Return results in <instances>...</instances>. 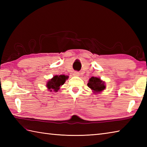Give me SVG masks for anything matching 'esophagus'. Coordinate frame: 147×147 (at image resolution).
Segmentation results:
<instances>
[{"label":"esophagus","mask_w":147,"mask_h":147,"mask_svg":"<svg viewBox=\"0 0 147 147\" xmlns=\"http://www.w3.org/2000/svg\"><path fill=\"white\" fill-rule=\"evenodd\" d=\"M73 75H74V76H79L80 75V72H78V71H75V72H74Z\"/></svg>","instance_id":"esophagus-1"}]
</instances>
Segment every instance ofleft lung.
Masks as SVG:
<instances>
[{
	"mask_svg": "<svg viewBox=\"0 0 147 147\" xmlns=\"http://www.w3.org/2000/svg\"><path fill=\"white\" fill-rule=\"evenodd\" d=\"M87 85L89 88L93 90V92L96 93L102 92L105 88L104 82L96 77H92L91 78H90Z\"/></svg>",
	"mask_w": 147,
	"mask_h": 147,
	"instance_id": "8db88e82",
	"label": "left lung"
}]
</instances>
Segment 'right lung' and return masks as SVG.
I'll return each instance as SVG.
<instances>
[{
  "label": "right lung",
  "instance_id": "1",
  "mask_svg": "<svg viewBox=\"0 0 147 147\" xmlns=\"http://www.w3.org/2000/svg\"><path fill=\"white\" fill-rule=\"evenodd\" d=\"M67 76H65V75L55 76L47 83V87L51 92L54 90V92H57L60 88V86L64 85V83L65 82V80L67 79Z\"/></svg>",
  "mask_w": 147,
  "mask_h": 147
}]
</instances>
